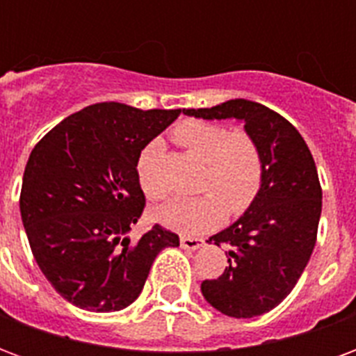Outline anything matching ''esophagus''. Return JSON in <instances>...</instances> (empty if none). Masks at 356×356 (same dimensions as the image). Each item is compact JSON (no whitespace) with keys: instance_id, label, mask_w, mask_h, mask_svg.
<instances>
[{"instance_id":"34e87169","label":"esophagus","mask_w":356,"mask_h":356,"mask_svg":"<svg viewBox=\"0 0 356 356\" xmlns=\"http://www.w3.org/2000/svg\"><path fill=\"white\" fill-rule=\"evenodd\" d=\"M204 244L202 238H191V236H181V248L185 250H198Z\"/></svg>"}]
</instances>
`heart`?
<instances>
[{"label": "heart", "mask_w": 356, "mask_h": 356, "mask_svg": "<svg viewBox=\"0 0 356 356\" xmlns=\"http://www.w3.org/2000/svg\"><path fill=\"white\" fill-rule=\"evenodd\" d=\"M171 137L179 147L204 162L194 198H175L154 209V219L173 231L204 232L227 216H242L257 200L265 179V162L259 143L244 129L204 120L179 122ZM162 143L150 140L137 158V181L148 200H162L165 186L158 177Z\"/></svg>", "instance_id": "heart-1"}]
</instances>
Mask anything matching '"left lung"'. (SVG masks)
I'll list each match as a JSON object with an SVG mask.
<instances>
[{
    "label": "left lung",
    "mask_w": 356,
    "mask_h": 356,
    "mask_svg": "<svg viewBox=\"0 0 356 356\" xmlns=\"http://www.w3.org/2000/svg\"><path fill=\"white\" fill-rule=\"evenodd\" d=\"M183 112L204 120L236 118L261 147V193L236 223L209 238L231 248L229 267L216 280H204L202 293L227 316L268 313L293 290L316 244L322 188L313 154L286 118L259 102L234 99Z\"/></svg>",
    "instance_id": "left-lung-1"
}]
</instances>
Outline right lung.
<instances>
[{
    "mask_svg": "<svg viewBox=\"0 0 356 356\" xmlns=\"http://www.w3.org/2000/svg\"><path fill=\"white\" fill-rule=\"evenodd\" d=\"M181 110L97 102L65 118L28 158L20 217L35 263L72 305L112 313L139 298L156 255L179 246L154 225L129 236L145 209L137 158Z\"/></svg>",
    "mask_w": 356,
    "mask_h": 356,
    "instance_id": "1",
    "label": "right lung"
}]
</instances>
